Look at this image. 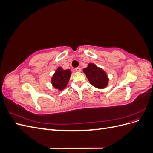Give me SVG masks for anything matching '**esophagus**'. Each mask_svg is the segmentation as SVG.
I'll use <instances>...</instances> for the list:
<instances>
[{
    "instance_id": "esophagus-1",
    "label": "esophagus",
    "mask_w": 153,
    "mask_h": 153,
    "mask_svg": "<svg viewBox=\"0 0 153 153\" xmlns=\"http://www.w3.org/2000/svg\"><path fill=\"white\" fill-rule=\"evenodd\" d=\"M75 70H76V71H77V72H80V71H81V68H75Z\"/></svg>"
}]
</instances>
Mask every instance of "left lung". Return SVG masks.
Listing matches in <instances>:
<instances>
[{
  "instance_id": "1",
  "label": "left lung",
  "mask_w": 153,
  "mask_h": 153,
  "mask_svg": "<svg viewBox=\"0 0 153 153\" xmlns=\"http://www.w3.org/2000/svg\"><path fill=\"white\" fill-rule=\"evenodd\" d=\"M90 84L100 89H105L108 85L109 78L107 74L102 68L94 63H89L87 68L83 69Z\"/></svg>"
}]
</instances>
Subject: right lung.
I'll return each mask as SVG.
<instances>
[{"label": "right lung", "instance_id": "right-lung-1", "mask_svg": "<svg viewBox=\"0 0 153 153\" xmlns=\"http://www.w3.org/2000/svg\"><path fill=\"white\" fill-rule=\"evenodd\" d=\"M71 75V71L70 69H63L62 67L57 68L51 78L52 86L59 91L64 90L68 84Z\"/></svg>", "mask_w": 153, "mask_h": 153}]
</instances>
